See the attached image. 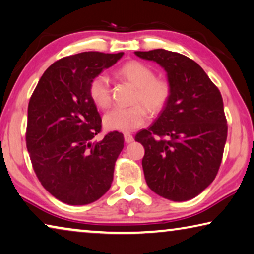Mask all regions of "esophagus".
<instances>
[{
	"mask_svg": "<svg viewBox=\"0 0 254 254\" xmlns=\"http://www.w3.org/2000/svg\"><path fill=\"white\" fill-rule=\"evenodd\" d=\"M124 138H126V142L127 143H131L132 141H133V135H132L131 133H126L124 134Z\"/></svg>",
	"mask_w": 254,
	"mask_h": 254,
	"instance_id": "esophagus-1",
	"label": "esophagus"
}]
</instances>
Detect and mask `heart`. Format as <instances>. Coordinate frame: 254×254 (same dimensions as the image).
Returning <instances> with one entry per match:
<instances>
[{"mask_svg": "<svg viewBox=\"0 0 254 254\" xmlns=\"http://www.w3.org/2000/svg\"><path fill=\"white\" fill-rule=\"evenodd\" d=\"M118 74L133 84L135 87L133 103L141 104L114 108L104 116V124L110 130L130 132L142 127L147 121L146 107L149 112L155 114L166 106L172 95V86L167 79L156 76L150 66L140 61L123 64L118 70ZM89 96L99 108H107L111 105L110 80L105 74L100 73L91 79Z\"/></svg>", "mask_w": 254, "mask_h": 254, "instance_id": "obj_1", "label": "heart"}]
</instances>
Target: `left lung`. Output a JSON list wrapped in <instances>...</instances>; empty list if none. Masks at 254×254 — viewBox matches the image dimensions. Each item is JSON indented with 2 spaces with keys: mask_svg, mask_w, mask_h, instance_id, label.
I'll list each match as a JSON object with an SVG mask.
<instances>
[{
  "mask_svg": "<svg viewBox=\"0 0 254 254\" xmlns=\"http://www.w3.org/2000/svg\"><path fill=\"white\" fill-rule=\"evenodd\" d=\"M167 72L171 98L158 119L135 135L144 148L148 187L172 201L200 194L218 173L227 139L220 91L198 63L163 48L135 52Z\"/></svg>",
  "mask_w": 254,
  "mask_h": 254,
  "instance_id": "1",
  "label": "left lung"
}]
</instances>
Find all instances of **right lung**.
<instances>
[{
  "instance_id": "right-lung-1",
  "label": "right lung",
  "mask_w": 254,
  "mask_h": 254,
  "mask_svg": "<svg viewBox=\"0 0 254 254\" xmlns=\"http://www.w3.org/2000/svg\"><path fill=\"white\" fill-rule=\"evenodd\" d=\"M123 53L83 52L65 56L44 72L28 104L26 143L39 182L64 203L81 206L111 188L124 144L118 131L102 140V119L89 96L91 79Z\"/></svg>"
}]
</instances>
